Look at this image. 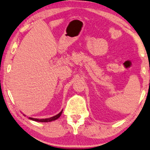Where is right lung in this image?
Masks as SVG:
<instances>
[{
    "label": "right lung",
    "mask_w": 150,
    "mask_h": 150,
    "mask_svg": "<svg viewBox=\"0 0 150 150\" xmlns=\"http://www.w3.org/2000/svg\"><path fill=\"white\" fill-rule=\"evenodd\" d=\"M62 112H63V110H62L59 114H58L57 115L52 116V117L48 118H42V119H38V118H30V117H29V118H30V119H31V120H34V121H37V122H51V121H53V120H55L56 119H58V118H59L60 116H61Z\"/></svg>",
    "instance_id": "right-lung-1"
}]
</instances>
